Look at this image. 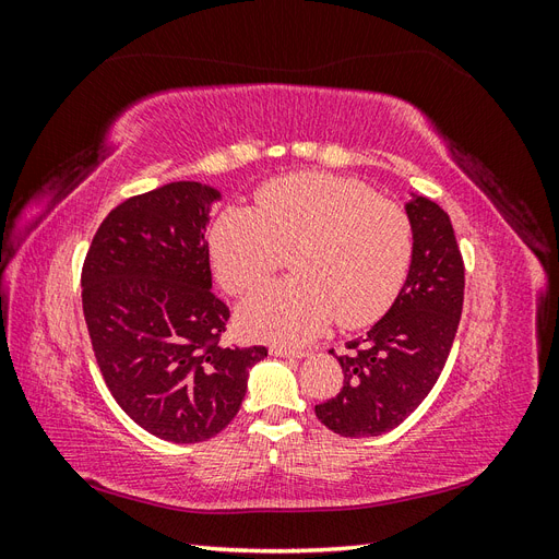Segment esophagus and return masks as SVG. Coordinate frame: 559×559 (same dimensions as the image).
Returning a JSON list of instances; mask_svg holds the SVG:
<instances>
[{
	"label": "esophagus",
	"mask_w": 559,
	"mask_h": 559,
	"mask_svg": "<svg viewBox=\"0 0 559 559\" xmlns=\"http://www.w3.org/2000/svg\"><path fill=\"white\" fill-rule=\"evenodd\" d=\"M270 354H273V357H294V359H298V357H306V349H298V347H286V345H273L270 347Z\"/></svg>",
	"instance_id": "1"
}]
</instances>
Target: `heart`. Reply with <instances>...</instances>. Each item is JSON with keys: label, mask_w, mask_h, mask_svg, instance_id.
Here are the masks:
<instances>
[{"label": "heart", "mask_w": 559, "mask_h": 559, "mask_svg": "<svg viewBox=\"0 0 559 559\" xmlns=\"http://www.w3.org/2000/svg\"><path fill=\"white\" fill-rule=\"evenodd\" d=\"M257 210L228 207L210 230L214 273L233 296L251 294L282 267L292 273L242 306L249 333L310 341L335 317L359 329L392 306L413 259V224L392 200L349 177L296 173L263 183Z\"/></svg>", "instance_id": "1"}]
</instances>
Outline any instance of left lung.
<instances>
[{"label": "left lung", "instance_id": "1", "mask_svg": "<svg viewBox=\"0 0 559 559\" xmlns=\"http://www.w3.org/2000/svg\"><path fill=\"white\" fill-rule=\"evenodd\" d=\"M405 210L413 261L403 289L378 324L337 357L341 392L314 405L321 425L347 438L382 436L415 413L441 378L460 326L464 259L450 216L429 198H415Z\"/></svg>", "mask_w": 559, "mask_h": 559}]
</instances>
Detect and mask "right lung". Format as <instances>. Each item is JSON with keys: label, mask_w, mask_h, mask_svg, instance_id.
<instances>
[{"label": "right lung", "mask_w": 559, "mask_h": 559, "mask_svg": "<svg viewBox=\"0 0 559 559\" xmlns=\"http://www.w3.org/2000/svg\"><path fill=\"white\" fill-rule=\"evenodd\" d=\"M218 191L173 181L114 207L88 247L81 300L95 359L123 413L170 443H200L238 415L263 345L222 337L205 226Z\"/></svg>", "instance_id": "1"}]
</instances>
